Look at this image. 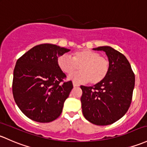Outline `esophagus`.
Segmentation results:
<instances>
[{"mask_svg":"<svg viewBox=\"0 0 147 147\" xmlns=\"http://www.w3.org/2000/svg\"><path fill=\"white\" fill-rule=\"evenodd\" d=\"M72 84H73L74 87H78V86H80V84H78V83H76V82H73L72 83Z\"/></svg>","mask_w":147,"mask_h":147,"instance_id":"1","label":"esophagus"}]
</instances>
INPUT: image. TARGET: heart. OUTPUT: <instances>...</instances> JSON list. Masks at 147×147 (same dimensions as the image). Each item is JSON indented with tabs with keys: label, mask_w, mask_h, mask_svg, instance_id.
<instances>
[{
	"label": "heart",
	"mask_w": 147,
	"mask_h": 147,
	"mask_svg": "<svg viewBox=\"0 0 147 147\" xmlns=\"http://www.w3.org/2000/svg\"><path fill=\"white\" fill-rule=\"evenodd\" d=\"M59 68L65 74H71L80 67L81 71L69 76V79L76 82H86L97 84L107 77L110 63L98 52L90 49H82L72 53V58L62 55L57 60Z\"/></svg>",
	"instance_id": "1"
}]
</instances>
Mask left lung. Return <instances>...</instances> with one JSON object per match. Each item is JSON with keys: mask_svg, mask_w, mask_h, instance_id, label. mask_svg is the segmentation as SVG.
Masks as SVG:
<instances>
[{"mask_svg": "<svg viewBox=\"0 0 147 147\" xmlns=\"http://www.w3.org/2000/svg\"><path fill=\"white\" fill-rule=\"evenodd\" d=\"M106 53L110 63L107 77L94 86H81L83 115L96 125L115 123L126 113L135 87V74L123 54L104 46L93 49Z\"/></svg>", "mask_w": 147, "mask_h": 147, "instance_id": "left-lung-1", "label": "left lung"}]
</instances>
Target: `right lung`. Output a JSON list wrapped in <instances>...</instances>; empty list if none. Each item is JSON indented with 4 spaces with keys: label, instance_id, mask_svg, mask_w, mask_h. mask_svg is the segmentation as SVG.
<instances>
[{
    "label": "right lung",
    "instance_id": "right-lung-1",
    "mask_svg": "<svg viewBox=\"0 0 147 147\" xmlns=\"http://www.w3.org/2000/svg\"><path fill=\"white\" fill-rule=\"evenodd\" d=\"M69 51L55 44H40L17 61L12 94L19 109L31 120L49 123L61 115L73 85L71 81L61 83L66 75L57 60Z\"/></svg>",
    "mask_w": 147,
    "mask_h": 147
}]
</instances>
